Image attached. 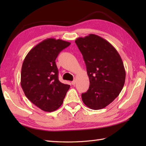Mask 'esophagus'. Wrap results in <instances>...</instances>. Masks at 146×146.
Returning a JSON list of instances; mask_svg holds the SVG:
<instances>
[{"mask_svg": "<svg viewBox=\"0 0 146 146\" xmlns=\"http://www.w3.org/2000/svg\"><path fill=\"white\" fill-rule=\"evenodd\" d=\"M76 83V81L75 80H73V82H71V84H72L73 85H75Z\"/></svg>", "mask_w": 146, "mask_h": 146, "instance_id": "1", "label": "esophagus"}]
</instances>
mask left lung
<instances>
[{
    "label": "left lung",
    "instance_id": "left-lung-1",
    "mask_svg": "<svg viewBox=\"0 0 146 146\" xmlns=\"http://www.w3.org/2000/svg\"><path fill=\"white\" fill-rule=\"evenodd\" d=\"M75 43L83 55L90 80L83 102L93 110L106 107L115 99L125 83V70L116 49L94 34L78 38Z\"/></svg>",
    "mask_w": 146,
    "mask_h": 146
}]
</instances>
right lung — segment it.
Here are the masks:
<instances>
[{
    "label": "right lung",
    "mask_w": 146,
    "mask_h": 146,
    "mask_svg": "<svg viewBox=\"0 0 146 146\" xmlns=\"http://www.w3.org/2000/svg\"><path fill=\"white\" fill-rule=\"evenodd\" d=\"M70 42L48 38L27 53L21 68V85L26 97L45 111H55L63 104L70 86L58 79L55 60Z\"/></svg>",
    "instance_id": "1"
}]
</instances>
